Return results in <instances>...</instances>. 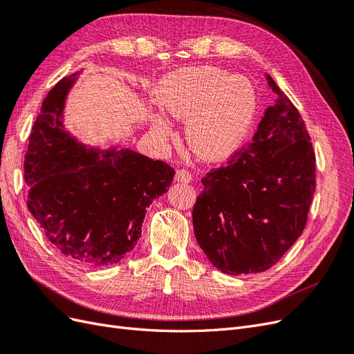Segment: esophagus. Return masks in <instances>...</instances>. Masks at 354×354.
<instances>
[{"mask_svg":"<svg viewBox=\"0 0 354 354\" xmlns=\"http://www.w3.org/2000/svg\"><path fill=\"white\" fill-rule=\"evenodd\" d=\"M192 178H194V176H192V173H189V171L185 169V168H180V169L176 171V180L177 181L189 183V181H192Z\"/></svg>","mask_w":354,"mask_h":354,"instance_id":"34e87169","label":"esophagus"}]
</instances>
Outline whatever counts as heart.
Masks as SVG:
<instances>
[{
    "label": "heart",
    "instance_id": "obj_1",
    "mask_svg": "<svg viewBox=\"0 0 354 354\" xmlns=\"http://www.w3.org/2000/svg\"><path fill=\"white\" fill-rule=\"evenodd\" d=\"M156 100L171 120L187 121L186 140L192 151L207 160L223 159L236 151L257 113V91L251 80L217 66L169 73L158 85ZM153 131L164 137L168 127L156 118Z\"/></svg>",
    "mask_w": 354,
    "mask_h": 354
}]
</instances>
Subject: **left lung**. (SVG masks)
I'll use <instances>...</instances> for the list:
<instances>
[{"label":"left lung","mask_w":354,"mask_h":354,"mask_svg":"<svg viewBox=\"0 0 354 354\" xmlns=\"http://www.w3.org/2000/svg\"><path fill=\"white\" fill-rule=\"evenodd\" d=\"M276 94L251 143L202 178L192 212L195 236L227 274L270 269L303 233L316 189V158L306 124L286 94Z\"/></svg>","instance_id":"obj_1"}]
</instances>
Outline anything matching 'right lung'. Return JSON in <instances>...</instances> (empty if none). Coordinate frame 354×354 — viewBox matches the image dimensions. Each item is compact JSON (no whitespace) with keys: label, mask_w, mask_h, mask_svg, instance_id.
<instances>
[{"label":"right lung","mask_w":354,"mask_h":354,"mask_svg":"<svg viewBox=\"0 0 354 354\" xmlns=\"http://www.w3.org/2000/svg\"><path fill=\"white\" fill-rule=\"evenodd\" d=\"M80 73L48 91L32 127L24 164L28 208L68 260L102 267L134 248L146 208L165 194L174 168L131 149L100 151L75 140L62 118Z\"/></svg>","instance_id":"1"}]
</instances>
